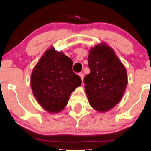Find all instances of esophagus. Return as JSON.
Listing matches in <instances>:
<instances>
[{"label": "esophagus", "mask_w": 151, "mask_h": 151, "mask_svg": "<svg viewBox=\"0 0 151 151\" xmlns=\"http://www.w3.org/2000/svg\"><path fill=\"white\" fill-rule=\"evenodd\" d=\"M79 77H81V81H83V79H84V74L82 73V72H79Z\"/></svg>", "instance_id": "1"}]
</instances>
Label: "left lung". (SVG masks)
<instances>
[{
  "label": "left lung",
  "mask_w": 151,
  "mask_h": 151,
  "mask_svg": "<svg viewBox=\"0 0 151 151\" xmlns=\"http://www.w3.org/2000/svg\"><path fill=\"white\" fill-rule=\"evenodd\" d=\"M90 73L84 77L90 105L99 111L110 110L122 98L127 85V72L113 50L96 45L88 57Z\"/></svg>",
  "instance_id": "obj_1"
}]
</instances>
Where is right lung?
<instances>
[{"mask_svg":"<svg viewBox=\"0 0 151 151\" xmlns=\"http://www.w3.org/2000/svg\"><path fill=\"white\" fill-rule=\"evenodd\" d=\"M81 84L80 77L72 71V60L53 47L45 52L31 75L34 96L51 113L61 111L71 93Z\"/></svg>","mask_w":151,"mask_h":151,"instance_id":"1","label":"right lung"}]
</instances>
